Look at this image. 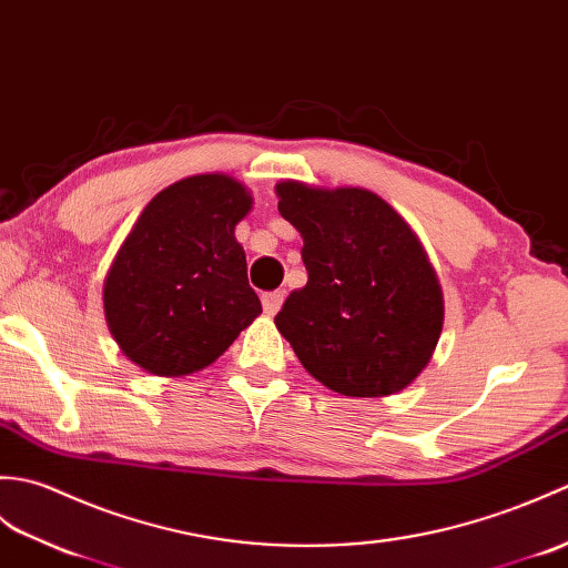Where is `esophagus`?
<instances>
[{
	"mask_svg": "<svg viewBox=\"0 0 568 568\" xmlns=\"http://www.w3.org/2000/svg\"><path fill=\"white\" fill-rule=\"evenodd\" d=\"M282 304H284V292L262 294V308H264V313H267V316H274V313L282 308Z\"/></svg>",
	"mask_w": 568,
	"mask_h": 568,
	"instance_id": "34e87169",
	"label": "esophagus"
}]
</instances>
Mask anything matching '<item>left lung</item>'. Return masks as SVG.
<instances>
[{"instance_id":"8db88e82","label":"left lung","mask_w":568,"mask_h":568,"mask_svg":"<svg viewBox=\"0 0 568 568\" xmlns=\"http://www.w3.org/2000/svg\"><path fill=\"white\" fill-rule=\"evenodd\" d=\"M280 213L304 237L308 282L276 327L311 376L343 396L406 388L443 331V292L418 237L367 189L282 182Z\"/></svg>"}]
</instances>
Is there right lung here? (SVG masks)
I'll use <instances>...</instances> for the list:
<instances>
[{
	"label": "right lung",
	"instance_id": "right-lung-1",
	"mask_svg": "<svg viewBox=\"0 0 568 568\" xmlns=\"http://www.w3.org/2000/svg\"><path fill=\"white\" fill-rule=\"evenodd\" d=\"M250 204L241 182L196 174L145 206L104 284L109 331L138 367L158 376L204 369L260 316L233 235Z\"/></svg>",
	"mask_w": 568,
	"mask_h": 568
}]
</instances>
